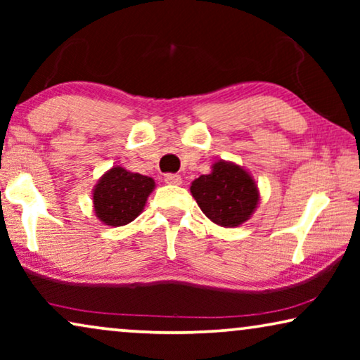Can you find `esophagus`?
Here are the masks:
<instances>
[{
    "instance_id": "esophagus-1",
    "label": "esophagus",
    "mask_w": 360,
    "mask_h": 360,
    "mask_svg": "<svg viewBox=\"0 0 360 360\" xmlns=\"http://www.w3.org/2000/svg\"><path fill=\"white\" fill-rule=\"evenodd\" d=\"M164 181L169 185H180L181 184V176L179 174H167L164 176Z\"/></svg>"
}]
</instances>
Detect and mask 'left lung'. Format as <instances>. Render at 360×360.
Wrapping results in <instances>:
<instances>
[{
    "instance_id": "1",
    "label": "left lung",
    "mask_w": 360,
    "mask_h": 360,
    "mask_svg": "<svg viewBox=\"0 0 360 360\" xmlns=\"http://www.w3.org/2000/svg\"><path fill=\"white\" fill-rule=\"evenodd\" d=\"M191 195L214 224L236 228L254 214L260 201L257 184L244 167L216 160L208 175L191 181Z\"/></svg>"
}]
</instances>
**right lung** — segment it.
<instances>
[{"mask_svg":"<svg viewBox=\"0 0 360 360\" xmlns=\"http://www.w3.org/2000/svg\"><path fill=\"white\" fill-rule=\"evenodd\" d=\"M155 188L150 176L134 174L124 167H112L103 174L93 188V210L106 226H124L144 210L146 201Z\"/></svg>","mask_w":360,"mask_h":360,"instance_id":"add662e5","label":"right lung"}]
</instances>
